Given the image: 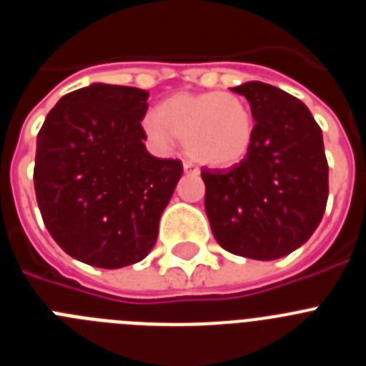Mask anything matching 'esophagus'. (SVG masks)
<instances>
[{
    "mask_svg": "<svg viewBox=\"0 0 366 366\" xmlns=\"http://www.w3.org/2000/svg\"><path fill=\"white\" fill-rule=\"evenodd\" d=\"M183 170H185L187 174H192V176H198L199 174L198 167L194 163H190V161H185V163H183Z\"/></svg>",
    "mask_w": 366,
    "mask_h": 366,
    "instance_id": "1",
    "label": "esophagus"
}]
</instances>
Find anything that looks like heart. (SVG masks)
Returning a JSON list of instances; mask_svg holds the SVG:
<instances>
[{"label": "heart", "instance_id": "1", "mask_svg": "<svg viewBox=\"0 0 366 366\" xmlns=\"http://www.w3.org/2000/svg\"><path fill=\"white\" fill-rule=\"evenodd\" d=\"M148 137L159 147L183 139L190 157L209 167L225 168L247 155L254 135L251 108L234 93H177L148 113L143 121Z\"/></svg>", "mask_w": 366, "mask_h": 366}]
</instances>
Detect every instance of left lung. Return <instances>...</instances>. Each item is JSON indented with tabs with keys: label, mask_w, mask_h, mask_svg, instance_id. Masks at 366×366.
<instances>
[{
	"label": "left lung",
	"mask_w": 366,
	"mask_h": 366,
	"mask_svg": "<svg viewBox=\"0 0 366 366\" xmlns=\"http://www.w3.org/2000/svg\"><path fill=\"white\" fill-rule=\"evenodd\" d=\"M254 119L247 155L229 170L202 168L205 211L225 251L274 260L308 242L326 209L328 161L310 109L264 82L231 87Z\"/></svg>",
	"instance_id": "1"
}]
</instances>
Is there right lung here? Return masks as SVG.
I'll list each match as a JSON object with an SVG mask.
<instances>
[{
  "instance_id": "1",
  "label": "right lung",
  "mask_w": 366,
  "mask_h": 366,
  "mask_svg": "<svg viewBox=\"0 0 366 366\" xmlns=\"http://www.w3.org/2000/svg\"><path fill=\"white\" fill-rule=\"evenodd\" d=\"M148 92L92 84L58 100L36 139L34 190L45 227L69 257L119 269L154 247L183 174L144 147Z\"/></svg>"
}]
</instances>
